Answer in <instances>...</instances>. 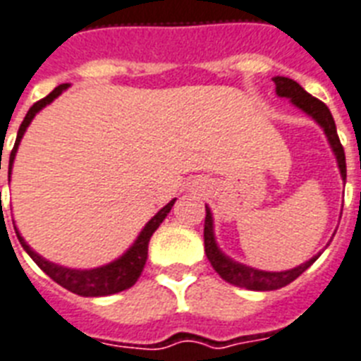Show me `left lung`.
Segmentation results:
<instances>
[{"label": "left lung", "instance_id": "left-lung-1", "mask_svg": "<svg viewBox=\"0 0 361 361\" xmlns=\"http://www.w3.org/2000/svg\"><path fill=\"white\" fill-rule=\"evenodd\" d=\"M274 85H276V94L280 98H287L293 105H297L298 109L304 111L307 116H312L315 122H317L321 128H323L324 135H326L328 142H330V148H332L336 159H338L339 172H341L343 181L347 180V163H345V152H343V146L339 142L338 130H336V122H334V116L330 113L326 105L321 102V99L313 98L312 94H307L306 90L289 78H282V75H276L272 78ZM204 247H206V256L209 259V263L213 265L219 276L222 280H226L228 283L237 287H245V289H252V291H274V289H280V287L291 283L293 280H297L307 267L312 265L315 259L319 257L313 256L310 262L300 263L295 269H289V271H280V272H269V271H259V269H254V267L243 265V263L231 259L230 256H226L224 252L219 248L215 239V230H213V215H211L209 206H206V224H204Z\"/></svg>", "mask_w": 361, "mask_h": 361}]
</instances>
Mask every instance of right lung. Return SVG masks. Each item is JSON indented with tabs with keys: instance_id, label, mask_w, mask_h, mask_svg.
Masks as SVG:
<instances>
[{
	"instance_id": "add662e5",
	"label": "right lung",
	"mask_w": 361,
	"mask_h": 361,
	"mask_svg": "<svg viewBox=\"0 0 361 361\" xmlns=\"http://www.w3.org/2000/svg\"><path fill=\"white\" fill-rule=\"evenodd\" d=\"M68 87V83L59 85V87H55L46 98L37 102V104L27 111L22 126H20L18 137H16L13 152H11V157H8V174L13 172V163L14 157H16V152H18L20 140H22L23 133H25V130H27L29 124H31V120L37 116L38 111H42L46 105L51 104V102L63 94ZM174 202L176 198L169 202L163 209L157 211L150 221L146 222V226L140 230V233L137 235L133 245H131L118 259H114V262L107 263V265L96 267V269H70V267H63L57 265V263L48 262V259H44L40 254H37L33 248L29 247L27 243H25V239L20 235V231L16 230V226H14V230H16V235H18V241L23 247V250L33 257V262L37 263L54 282H57L59 286H63L64 289H68V291L75 293V295H81V297H107V295H114V293L130 289V287L139 280L140 272H142V269H145L146 265V259H148V243H150V237L154 235V231L159 228L161 222L165 221V216L171 213Z\"/></svg>"
}]
</instances>
